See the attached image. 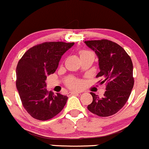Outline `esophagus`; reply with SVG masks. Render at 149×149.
<instances>
[{"mask_svg":"<svg viewBox=\"0 0 149 149\" xmlns=\"http://www.w3.org/2000/svg\"><path fill=\"white\" fill-rule=\"evenodd\" d=\"M68 94L69 95H78V94H80V93H79V92L72 91V92H69Z\"/></svg>","mask_w":149,"mask_h":149,"instance_id":"34e87169","label":"esophagus"}]
</instances>
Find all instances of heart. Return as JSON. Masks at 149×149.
<instances>
[{"label": "heart", "mask_w": 149, "mask_h": 149, "mask_svg": "<svg viewBox=\"0 0 149 149\" xmlns=\"http://www.w3.org/2000/svg\"><path fill=\"white\" fill-rule=\"evenodd\" d=\"M79 55L80 57H84V56H88V55H92L95 56L94 54L91 51H88L85 49H80L79 50ZM65 83L67 84V86H69V88H78L80 86V82L78 79L73 78V77H68V78H66Z\"/></svg>", "instance_id": "1"}]
</instances>
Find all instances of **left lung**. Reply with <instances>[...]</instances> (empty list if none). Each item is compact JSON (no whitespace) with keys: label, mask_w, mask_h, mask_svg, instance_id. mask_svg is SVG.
<instances>
[{"label":"left lung","mask_w":149,"mask_h":149,"mask_svg":"<svg viewBox=\"0 0 149 149\" xmlns=\"http://www.w3.org/2000/svg\"><path fill=\"white\" fill-rule=\"evenodd\" d=\"M84 42L95 51L99 58L100 71L96 78H102L97 82L104 83L107 90L102 98L90 93L93 102L87 109L98 116H111L125 106L132 91L134 85L132 61L121 46L111 40L102 39Z\"/></svg>","instance_id":"obj_1"}]
</instances>
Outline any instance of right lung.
Here are the masks:
<instances>
[{
	"instance_id": "right-lung-1",
	"label": "right lung",
	"mask_w": 149,
	"mask_h": 149,
	"mask_svg": "<svg viewBox=\"0 0 149 149\" xmlns=\"http://www.w3.org/2000/svg\"><path fill=\"white\" fill-rule=\"evenodd\" d=\"M74 42H45L29 49L16 67V88L22 106L32 118L48 120L63 110L67 95L47 91V76L55 72L60 60Z\"/></svg>"
}]
</instances>
